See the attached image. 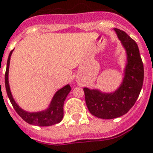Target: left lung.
Returning a JSON list of instances; mask_svg holds the SVG:
<instances>
[{"label":"left lung","mask_w":153,"mask_h":153,"mask_svg":"<svg viewBox=\"0 0 153 153\" xmlns=\"http://www.w3.org/2000/svg\"><path fill=\"white\" fill-rule=\"evenodd\" d=\"M114 30L126 54L121 83L113 92L84 88L88 111L95 117L103 119H112L127 114L137 101L143 84V64L137 45L127 33L119 29Z\"/></svg>","instance_id":"1"}]
</instances>
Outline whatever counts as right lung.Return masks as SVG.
Wrapping results in <instances>:
<instances>
[{
  "label": "right lung",
  "instance_id": "1",
  "mask_svg": "<svg viewBox=\"0 0 153 153\" xmlns=\"http://www.w3.org/2000/svg\"><path fill=\"white\" fill-rule=\"evenodd\" d=\"M12 52L13 51H10L8 59H7L6 74H5V84H6V89L8 98L17 114L26 123H28L30 124L39 126V127L52 126V125L60 123L64 117V102L71 90V87L69 86V84H66L65 86L59 88L58 91L54 94L49 106L45 109L37 111V112H29V111L23 109L17 104L16 100L14 99L11 91H10V88L9 68L10 60Z\"/></svg>",
  "mask_w": 153,
  "mask_h": 153
}]
</instances>
